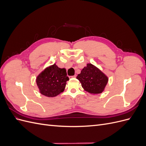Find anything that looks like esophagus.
<instances>
[{
  "label": "esophagus",
  "mask_w": 146,
  "mask_h": 146,
  "mask_svg": "<svg viewBox=\"0 0 146 146\" xmlns=\"http://www.w3.org/2000/svg\"><path fill=\"white\" fill-rule=\"evenodd\" d=\"M77 77V75L76 74V75H74V76H69V78H76Z\"/></svg>",
  "instance_id": "obj_1"
}]
</instances>
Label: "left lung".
Segmentation results:
<instances>
[{
  "label": "left lung",
  "instance_id": "1",
  "mask_svg": "<svg viewBox=\"0 0 146 146\" xmlns=\"http://www.w3.org/2000/svg\"><path fill=\"white\" fill-rule=\"evenodd\" d=\"M77 78L82 83L83 89L91 94L102 93L108 80V77L92 64H88L82 69Z\"/></svg>",
  "mask_w": 146,
  "mask_h": 146
}]
</instances>
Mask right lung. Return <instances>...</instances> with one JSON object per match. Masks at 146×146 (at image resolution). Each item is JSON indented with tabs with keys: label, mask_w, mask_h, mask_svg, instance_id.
Masks as SVG:
<instances>
[{
	"label": "right lung",
	"mask_w": 146,
	"mask_h": 146,
	"mask_svg": "<svg viewBox=\"0 0 146 146\" xmlns=\"http://www.w3.org/2000/svg\"><path fill=\"white\" fill-rule=\"evenodd\" d=\"M64 68H60L55 64L45 69L36 78V83L42 95L53 98L62 92L69 80Z\"/></svg>",
	"instance_id": "obj_1"
}]
</instances>
